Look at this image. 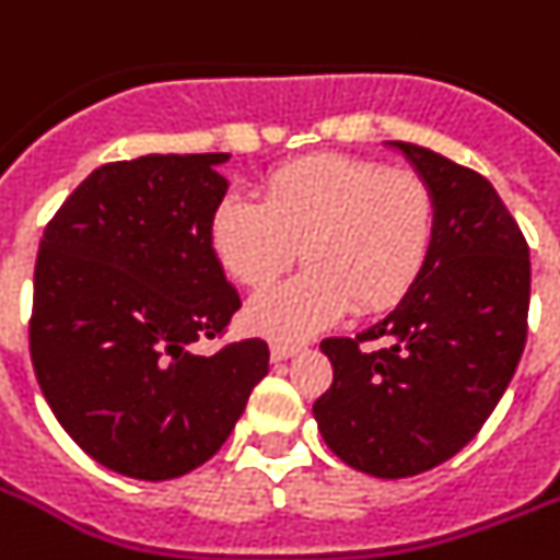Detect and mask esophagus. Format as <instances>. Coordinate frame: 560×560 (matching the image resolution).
I'll list each match as a JSON object with an SVG mask.
<instances>
[{
	"instance_id": "obj_1",
	"label": "esophagus",
	"mask_w": 560,
	"mask_h": 560,
	"mask_svg": "<svg viewBox=\"0 0 560 560\" xmlns=\"http://www.w3.org/2000/svg\"><path fill=\"white\" fill-rule=\"evenodd\" d=\"M298 352H300L298 346H291V343H271V360H275V363H283V360H291Z\"/></svg>"
}]
</instances>
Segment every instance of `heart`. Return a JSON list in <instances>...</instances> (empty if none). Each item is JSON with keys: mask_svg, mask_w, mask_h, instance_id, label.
Returning a JSON list of instances; mask_svg holds the SVG:
<instances>
[{"mask_svg": "<svg viewBox=\"0 0 560 560\" xmlns=\"http://www.w3.org/2000/svg\"><path fill=\"white\" fill-rule=\"evenodd\" d=\"M432 234L435 202L423 179L340 154L275 171L266 202L229 191L208 220L217 260L248 289L277 280L303 246L308 269L246 306L248 329L280 340H303L352 306H397L427 266Z\"/></svg>", "mask_w": 560, "mask_h": 560, "instance_id": "obj_1", "label": "heart"}]
</instances>
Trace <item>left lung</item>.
<instances>
[{"instance_id":"obj_1","label":"left lung","mask_w":560,"mask_h":560,"mask_svg":"<svg viewBox=\"0 0 560 560\" xmlns=\"http://www.w3.org/2000/svg\"><path fill=\"white\" fill-rule=\"evenodd\" d=\"M386 145L435 202L427 266L363 335L323 340L335 383L312 412L343 464L395 480L457 455L510 386L526 343L529 248L478 171L409 142ZM363 339L384 346L366 353Z\"/></svg>"}]
</instances>
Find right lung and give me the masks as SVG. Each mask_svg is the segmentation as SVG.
<instances>
[{
  "mask_svg": "<svg viewBox=\"0 0 560 560\" xmlns=\"http://www.w3.org/2000/svg\"><path fill=\"white\" fill-rule=\"evenodd\" d=\"M229 154H145L91 171L39 243L31 360L62 429L110 472L171 480L231 435L269 346L202 358L240 308L208 220Z\"/></svg>",
  "mask_w": 560,
  "mask_h": 560,
  "instance_id": "obj_1",
  "label": "right lung"
}]
</instances>
